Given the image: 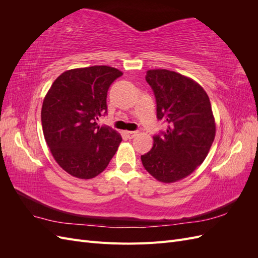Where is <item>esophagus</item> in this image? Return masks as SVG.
<instances>
[{
	"mask_svg": "<svg viewBox=\"0 0 258 258\" xmlns=\"http://www.w3.org/2000/svg\"><path fill=\"white\" fill-rule=\"evenodd\" d=\"M124 134H126L127 138L132 139V138H135L138 135V132L137 131H126V132H124Z\"/></svg>",
	"mask_w": 258,
	"mask_h": 258,
	"instance_id": "obj_1",
	"label": "esophagus"
}]
</instances>
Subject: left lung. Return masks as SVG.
I'll list each match as a JSON object with an SVG mask.
<instances>
[{
  "mask_svg": "<svg viewBox=\"0 0 258 258\" xmlns=\"http://www.w3.org/2000/svg\"><path fill=\"white\" fill-rule=\"evenodd\" d=\"M145 80L154 91L157 118L168 128L153 137V148L141 160L159 182H176L204 162L214 141L210 99L198 83L169 70H148Z\"/></svg>",
  "mask_w": 258,
  "mask_h": 258,
  "instance_id": "obj_1",
  "label": "left lung"
}]
</instances>
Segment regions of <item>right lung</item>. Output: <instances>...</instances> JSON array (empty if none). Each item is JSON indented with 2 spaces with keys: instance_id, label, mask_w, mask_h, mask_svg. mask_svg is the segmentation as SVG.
<instances>
[{
  "instance_id": "add662e5",
  "label": "right lung",
  "mask_w": 258,
  "mask_h": 258,
  "mask_svg": "<svg viewBox=\"0 0 258 258\" xmlns=\"http://www.w3.org/2000/svg\"><path fill=\"white\" fill-rule=\"evenodd\" d=\"M122 72L95 66L69 70L57 77L42 106L44 137L58 165L79 178H92L107 167L121 137L98 119L107 112L106 96Z\"/></svg>"
}]
</instances>
